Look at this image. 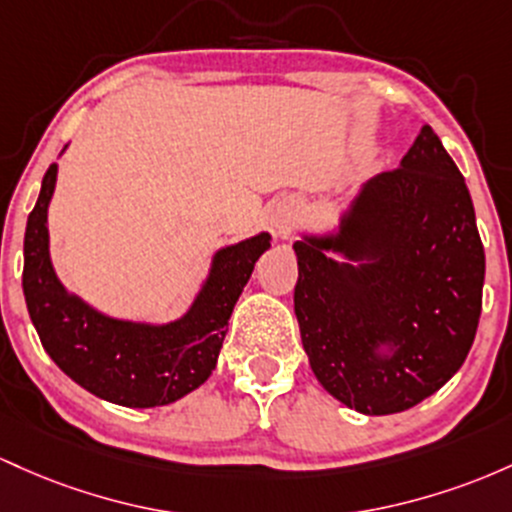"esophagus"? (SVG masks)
Returning a JSON list of instances; mask_svg holds the SVG:
<instances>
[{
    "label": "esophagus",
    "mask_w": 512,
    "mask_h": 512,
    "mask_svg": "<svg viewBox=\"0 0 512 512\" xmlns=\"http://www.w3.org/2000/svg\"><path fill=\"white\" fill-rule=\"evenodd\" d=\"M292 222H295V217L287 212V215H278L275 217V234H278L280 239H285L287 234L292 232Z\"/></svg>",
    "instance_id": "esophagus-1"
}]
</instances>
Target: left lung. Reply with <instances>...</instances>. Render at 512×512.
<instances>
[{
    "label": "left lung",
    "instance_id": "1",
    "mask_svg": "<svg viewBox=\"0 0 512 512\" xmlns=\"http://www.w3.org/2000/svg\"><path fill=\"white\" fill-rule=\"evenodd\" d=\"M375 255L365 269L323 256ZM295 314L314 375L367 416L416 406L450 380L481 317L486 256L472 195L430 125L401 166L372 179L338 239L295 241ZM377 342L395 355L380 359Z\"/></svg>",
    "mask_w": 512,
    "mask_h": 512
}]
</instances>
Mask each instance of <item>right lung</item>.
I'll return each instance as SVG.
<instances>
[{
  "label": "right lung",
  "mask_w": 512,
  "mask_h": 512,
  "mask_svg": "<svg viewBox=\"0 0 512 512\" xmlns=\"http://www.w3.org/2000/svg\"><path fill=\"white\" fill-rule=\"evenodd\" d=\"M57 166L50 164L24 237V295L40 343L55 365L86 392L120 406H164L193 392L215 370L237 304L254 263L271 237L258 234L215 258L208 285L193 309L169 326L108 319L70 297L57 283L48 256V203Z\"/></svg>",
  "instance_id": "obj_1"
}]
</instances>
